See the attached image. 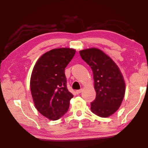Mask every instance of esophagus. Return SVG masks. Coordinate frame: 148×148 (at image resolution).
<instances>
[{
  "mask_svg": "<svg viewBox=\"0 0 148 148\" xmlns=\"http://www.w3.org/2000/svg\"><path fill=\"white\" fill-rule=\"evenodd\" d=\"M82 91V89H79V90H77V91H76V93L77 94V95H78V94H79L80 93V92H81Z\"/></svg>",
  "mask_w": 148,
  "mask_h": 148,
  "instance_id": "1",
  "label": "esophagus"
}]
</instances>
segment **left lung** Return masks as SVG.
Here are the masks:
<instances>
[{
  "label": "left lung",
  "mask_w": 148,
  "mask_h": 148,
  "mask_svg": "<svg viewBox=\"0 0 148 148\" xmlns=\"http://www.w3.org/2000/svg\"><path fill=\"white\" fill-rule=\"evenodd\" d=\"M79 54L93 74L96 98L91 102V110L102 117L111 116L121 104L125 92V82L118 66L99 49H84Z\"/></svg>",
  "instance_id": "1"
}]
</instances>
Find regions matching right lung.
I'll use <instances>...</instances> for the list:
<instances>
[{"label": "right lung", "instance_id": "add662e5", "mask_svg": "<svg viewBox=\"0 0 148 148\" xmlns=\"http://www.w3.org/2000/svg\"><path fill=\"white\" fill-rule=\"evenodd\" d=\"M75 53L71 48L50 50L40 57L32 72L30 86L35 107L51 120L66 113L74 97L67 89L64 69Z\"/></svg>", "mask_w": 148, "mask_h": 148}]
</instances>
